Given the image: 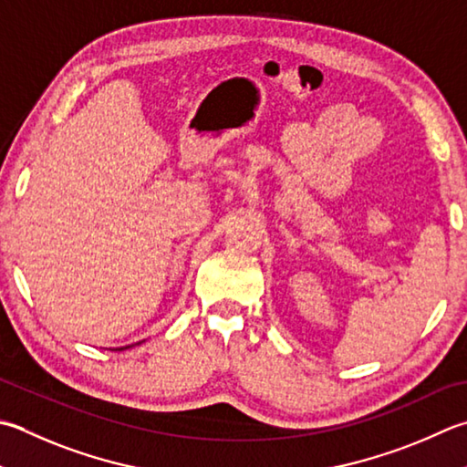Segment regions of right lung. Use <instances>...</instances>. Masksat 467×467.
Returning a JSON list of instances; mask_svg holds the SVG:
<instances>
[{
	"instance_id": "add662e5",
	"label": "right lung",
	"mask_w": 467,
	"mask_h": 467,
	"mask_svg": "<svg viewBox=\"0 0 467 467\" xmlns=\"http://www.w3.org/2000/svg\"><path fill=\"white\" fill-rule=\"evenodd\" d=\"M119 350H123V348H119Z\"/></svg>"
}]
</instances>
